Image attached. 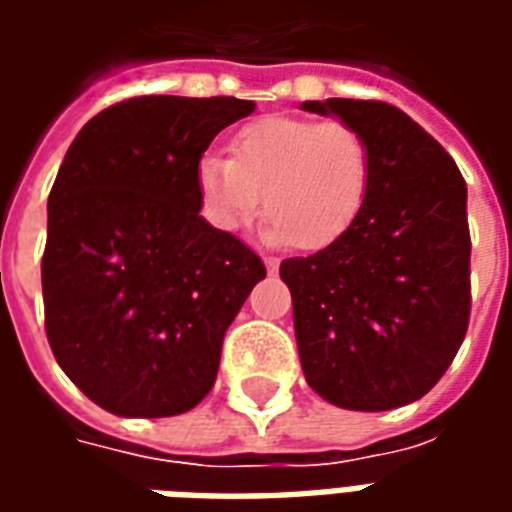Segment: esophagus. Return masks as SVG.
I'll return each instance as SVG.
<instances>
[{
  "label": "esophagus",
  "mask_w": 512,
  "mask_h": 512,
  "mask_svg": "<svg viewBox=\"0 0 512 512\" xmlns=\"http://www.w3.org/2000/svg\"><path fill=\"white\" fill-rule=\"evenodd\" d=\"M263 263H266V268L271 271V274H274V271H277V266H279L277 257H263Z\"/></svg>",
  "instance_id": "esophagus-1"
}]
</instances>
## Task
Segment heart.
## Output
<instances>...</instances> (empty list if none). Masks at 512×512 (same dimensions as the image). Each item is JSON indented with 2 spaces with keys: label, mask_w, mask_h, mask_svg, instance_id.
I'll list each match as a JSON object with an SVG mask.
<instances>
[{
  "label": "heart",
  "mask_w": 512,
  "mask_h": 512,
  "mask_svg": "<svg viewBox=\"0 0 512 512\" xmlns=\"http://www.w3.org/2000/svg\"><path fill=\"white\" fill-rule=\"evenodd\" d=\"M370 180V139L343 120L260 117L235 131L230 158L208 153L197 161L202 216L216 230H244L263 202L268 241L293 238L307 252L348 233L365 208Z\"/></svg>",
  "instance_id": "b5f03b06"
}]
</instances>
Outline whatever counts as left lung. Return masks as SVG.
<instances>
[{
	"label": "left lung",
	"mask_w": 512,
	"mask_h": 512,
	"mask_svg": "<svg viewBox=\"0 0 512 512\" xmlns=\"http://www.w3.org/2000/svg\"><path fill=\"white\" fill-rule=\"evenodd\" d=\"M370 139L373 180L348 233L279 266L307 384L334 406L389 411L436 386L469 312L466 180L452 156L384 101H304Z\"/></svg>",
	"instance_id": "8db88e82"
}]
</instances>
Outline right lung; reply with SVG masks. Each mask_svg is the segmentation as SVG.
<instances>
[{
	"label": "right lung",
	"instance_id": "obj_1",
	"mask_svg": "<svg viewBox=\"0 0 512 512\" xmlns=\"http://www.w3.org/2000/svg\"><path fill=\"white\" fill-rule=\"evenodd\" d=\"M255 101L139 95L76 134L49 194L46 337L120 417H175L211 392L263 260L200 216L197 161Z\"/></svg>",
	"mask_w": 512,
	"mask_h": 512
}]
</instances>
